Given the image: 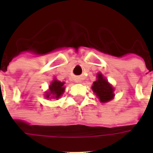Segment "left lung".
Here are the masks:
<instances>
[{
    "label": "left lung",
    "mask_w": 153,
    "mask_h": 153,
    "mask_svg": "<svg viewBox=\"0 0 153 153\" xmlns=\"http://www.w3.org/2000/svg\"><path fill=\"white\" fill-rule=\"evenodd\" d=\"M93 92L96 93L97 97L100 99L101 102H107L114 97V89L106 81L102 74H97V80L93 82L92 87Z\"/></svg>",
    "instance_id": "1"
}]
</instances>
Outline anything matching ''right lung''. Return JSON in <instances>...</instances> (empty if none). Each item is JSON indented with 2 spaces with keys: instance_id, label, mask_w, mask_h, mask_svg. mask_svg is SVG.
I'll use <instances>...</instances> for the list:
<instances>
[{
  "instance_id": "obj_1",
  "label": "right lung",
  "mask_w": 153,
  "mask_h": 153,
  "mask_svg": "<svg viewBox=\"0 0 153 153\" xmlns=\"http://www.w3.org/2000/svg\"><path fill=\"white\" fill-rule=\"evenodd\" d=\"M65 83H62L58 80H54L52 83H51L49 89L50 91L47 93L46 94V97H53V98H59L62 93L65 91V87H64Z\"/></svg>"
}]
</instances>
